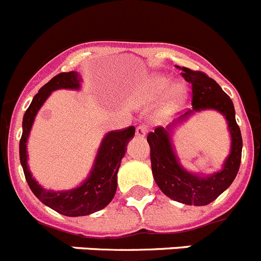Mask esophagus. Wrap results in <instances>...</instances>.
<instances>
[{
    "instance_id": "esophagus-1",
    "label": "esophagus",
    "mask_w": 261,
    "mask_h": 261,
    "mask_svg": "<svg viewBox=\"0 0 261 261\" xmlns=\"http://www.w3.org/2000/svg\"><path fill=\"white\" fill-rule=\"evenodd\" d=\"M146 132H147V128L145 124H140V125L136 128V136H137V137H145Z\"/></svg>"
}]
</instances>
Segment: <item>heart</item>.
Listing matches in <instances>:
<instances>
[{
    "label": "heart",
    "instance_id": "obj_1",
    "mask_svg": "<svg viewBox=\"0 0 261 261\" xmlns=\"http://www.w3.org/2000/svg\"><path fill=\"white\" fill-rule=\"evenodd\" d=\"M171 83L169 80L164 77H152L150 80L146 81V84L143 85L142 89L140 92V98L141 101L145 102V103H152V102L158 101L164 93L167 92V89L169 88ZM185 99V90L182 88H176L172 93L171 98L168 99L166 105L167 111H173V110L177 109L182 101Z\"/></svg>",
    "mask_w": 261,
    "mask_h": 261
}]
</instances>
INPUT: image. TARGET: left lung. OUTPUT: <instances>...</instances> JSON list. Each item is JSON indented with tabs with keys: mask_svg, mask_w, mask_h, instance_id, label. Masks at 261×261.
Listing matches in <instances>:
<instances>
[{
	"mask_svg": "<svg viewBox=\"0 0 261 261\" xmlns=\"http://www.w3.org/2000/svg\"><path fill=\"white\" fill-rule=\"evenodd\" d=\"M181 70L182 77L190 84L193 110L185 112L172 125L158 126L147 135L151 169L155 182L167 197L184 204L205 205L214 202L236 178L242 156V136L236 121L233 102L219 84L202 71H193L186 67ZM208 108L217 109L227 118L232 136V151L221 171L210 178H200L179 166L173 152L169 130L191 112Z\"/></svg>",
	"mask_w": 261,
	"mask_h": 261,
	"instance_id": "left-lung-1",
	"label": "left lung"
}]
</instances>
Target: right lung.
<instances>
[{"instance_id": "1", "label": "right lung", "mask_w": 261, "mask_h": 261, "mask_svg": "<svg viewBox=\"0 0 261 261\" xmlns=\"http://www.w3.org/2000/svg\"><path fill=\"white\" fill-rule=\"evenodd\" d=\"M81 77L77 72H62L46 83L33 97L23 118V133L19 142V156L25 180L33 194L45 205L64 216H87L105 208L112 200L118 188L119 167L126 150V143L135 136V126L107 133L98 150L90 176L79 188L66 191H51L41 188L32 178L27 166V140L33 120L40 107L53 90L79 89Z\"/></svg>"}]
</instances>
